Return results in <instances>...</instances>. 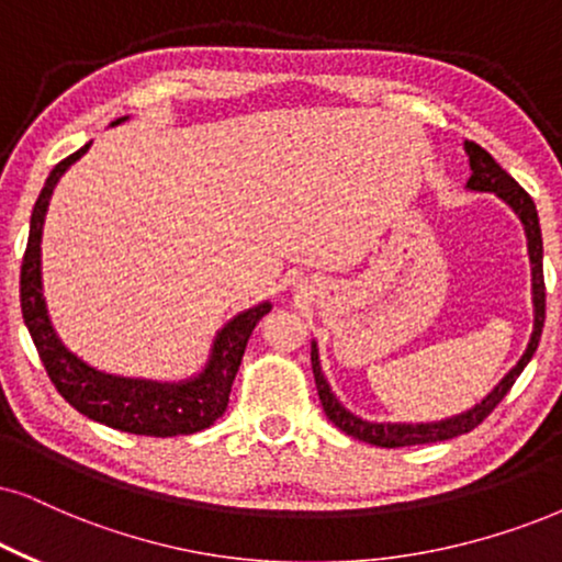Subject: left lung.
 Instances as JSON below:
<instances>
[{"label": "left lung", "instance_id": "obj_1", "mask_svg": "<svg viewBox=\"0 0 562 562\" xmlns=\"http://www.w3.org/2000/svg\"><path fill=\"white\" fill-rule=\"evenodd\" d=\"M467 155H470V168L472 176L467 181V187L474 191H495L503 202H508L510 207L516 210V215L521 217L524 231H527L529 240V259H531V293H535V331H531L527 352L521 355V360L510 368L498 386L490 392L485 400H482L477 407H472L464 415L449 417V420L440 423H428V425H386V423H366L360 417H355L347 412L342 404L337 402V396L331 394L329 383H326L322 366H318V350L316 345L311 347V366H314V379L318 389V400H322V407L326 417L337 425L339 430L347 432V436L366 440L371 446H381V449H402V446H423V443H436V440H449L457 436H464L477 428V425L485 420V417L498 407L503 396L510 392L518 375H521L524 368L531 360V355L537 352L539 337H542L544 326V272H542V233H539V217L537 207L531 202V196L524 191L518 183L510 179V176L503 170L498 162H495L493 155H490L485 147H480L477 142H467Z\"/></svg>", "mask_w": 562, "mask_h": 562}]
</instances>
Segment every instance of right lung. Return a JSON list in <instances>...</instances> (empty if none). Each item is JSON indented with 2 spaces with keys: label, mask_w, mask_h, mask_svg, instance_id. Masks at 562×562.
<instances>
[{
  "label": "right lung",
  "mask_w": 562,
  "mask_h": 562,
  "mask_svg": "<svg viewBox=\"0 0 562 562\" xmlns=\"http://www.w3.org/2000/svg\"><path fill=\"white\" fill-rule=\"evenodd\" d=\"M119 122H124V119H116L113 124ZM88 147L90 145H85L69 158L56 162L33 207L31 236H27L23 267H20V305H23L25 326L56 392L85 417L109 425V428L132 432V436H191V432L210 428L217 417H223L248 337H251L259 318L272 311V305L261 303L225 324V329L217 334L215 347H212L207 368L187 383L113 379V375L92 371L90 366L77 360L59 342L46 314L44 288H41V233H44V217L56 181L82 153H88Z\"/></svg>",
  "instance_id": "1"
}]
</instances>
